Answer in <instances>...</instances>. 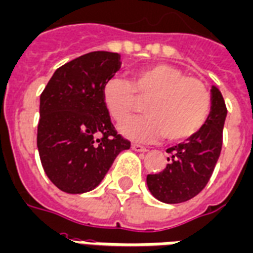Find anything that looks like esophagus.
Wrapping results in <instances>:
<instances>
[{"mask_svg":"<svg viewBox=\"0 0 253 253\" xmlns=\"http://www.w3.org/2000/svg\"><path fill=\"white\" fill-rule=\"evenodd\" d=\"M132 149L136 152H147L148 149L145 147H142L140 144H132Z\"/></svg>","mask_w":253,"mask_h":253,"instance_id":"obj_1","label":"esophagus"}]
</instances>
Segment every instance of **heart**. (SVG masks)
<instances>
[{"label":"heart","instance_id":"obj_1","mask_svg":"<svg viewBox=\"0 0 253 253\" xmlns=\"http://www.w3.org/2000/svg\"><path fill=\"white\" fill-rule=\"evenodd\" d=\"M136 96L147 98L142 105L145 115L129 117L119 126L121 134L133 141H152L163 133L169 141L185 140L203 128L211 112L206 85L168 64L138 68L132 72L130 83L115 76L102 85V102L116 121L130 113Z\"/></svg>","mask_w":253,"mask_h":253}]
</instances>
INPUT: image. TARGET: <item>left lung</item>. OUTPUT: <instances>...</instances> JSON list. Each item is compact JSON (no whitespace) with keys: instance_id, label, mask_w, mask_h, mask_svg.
Returning <instances> with one entry per match:
<instances>
[{"instance_id":"8db88e82","label":"left lung","mask_w":253,"mask_h":253,"mask_svg":"<svg viewBox=\"0 0 253 253\" xmlns=\"http://www.w3.org/2000/svg\"><path fill=\"white\" fill-rule=\"evenodd\" d=\"M227 106L216 86L211 89V112L203 128L167 149L168 164L160 173L148 174L149 191L157 200L177 204L199 195L210 181L223 145Z\"/></svg>"}]
</instances>
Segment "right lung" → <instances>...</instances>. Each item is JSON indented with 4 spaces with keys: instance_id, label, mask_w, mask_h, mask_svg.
<instances>
[{
    "instance_id": "right-lung-1",
    "label": "right lung",
    "mask_w": 253,
    "mask_h": 253,
    "mask_svg": "<svg viewBox=\"0 0 253 253\" xmlns=\"http://www.w3.org/2000/svg\"><path fill=\"white\" fill-rule=\"evenodd\" d=\"M119 53L90 52L53 73L40 96L37 148L49 180L66 193L94 189L130 142L117 134L102 102Z\"/></svg>"
}]
</instances>
